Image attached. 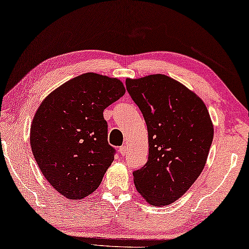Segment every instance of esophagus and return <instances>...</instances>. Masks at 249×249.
Here are the masks:
<instances>
[{
    "label": "esophagus",
    "instance_id": "34e87169",
    "mask_svg": "<svg viewBox=\"0 0 249 249\" xmlns=\"http://www.w3.org/2000/svg\"><path fill=\"white\" fill-rule=\"evenodd\" d=\"M119 151H120V153H121V156H125V154H127V146L125 145H122V146H120V149H119Z\"/></svg>",
    "mask_w": 249,
    "mask_h": 249
}]
</instances>
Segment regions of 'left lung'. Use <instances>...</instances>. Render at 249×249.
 I'll return each mask as SVG.
<instances>
[{
    "mask_svg": "<svg viewBox=\"0 0 249 249\" xmlns=\"http://www.w3.org/2000/svg\"><path fill=\"white\" fill-rule=\"evenodd\" d=\"M145 120L148 161L133 171L138 192L153 206L173 203L204 169L214 129L206 106L185 86L161 74L127 79Z\"/></svg>",
    "mask_w": 249,
    "mask_h": 249,
    "instance_id": "obj_1",
    "label": "left lung"
}]
</instances>
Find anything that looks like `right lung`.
<instances>
[{"label": "right lung", "instance_id": "add662e5", "mask_svg": "<svg viewBox=\"0 0 249 249\" xmlns=\"http://www.w3.org/2000/svg\"><path fill=\"white\" fill-rule=\"evenodd\" d=\"M124 92L119 79L87 72L57 88L36 111L33 156L45 178L67 198L91 194L115 159L104 110Z\"/></svg>", "mask_w": 249, "mask_h": 249}]
</instances>
